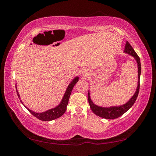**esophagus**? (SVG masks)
<instances>
[{
    "mask_svg": "<svg viewBox=\"0 0 156 156\" xmlns=\"http://www.w3.org/2000/svg\"><path fill=\"white\" fill-rule=\"evenodd\" d=\"M82 74H83V76H84V77H87V76H88V75H89V72L87 70L84 69L83 71V72H82Z\"/></svg>",
    "mask_w": 156,
    "mask_h": 156,
    "instance_id": "esophagus-1",
    "label": "esophagus"
}]
</instances>
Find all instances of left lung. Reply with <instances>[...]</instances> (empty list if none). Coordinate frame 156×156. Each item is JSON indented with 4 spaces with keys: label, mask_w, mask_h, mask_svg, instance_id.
<instances>
[{
    "label": "left lung",
    "mask_w": 156,
    "mask_h": 156,
    "mask_svg": "<svg viewBox=\"0 0 156 156\" xmlns=\"http://www.w3.org/2000/svg\"><path fill=\"white\" fill-rule=\"evenodd\" d=\"M125 52L131 56H133L135 60H136L137 64H138V87H137V89L135 92V94L131 98V99L126 102V104L121 105V106L118 107H99L98 105H95L92 100H91L90 94H89V91L88 92V101L89 105H90V108L95 114L100 116V117L105 118V119H115L120 117L122 115H123L125 112L130 109V108L133 106V104L135 103L136 100L137 99V97L138 96L139 90H140V77L141 73V64H140V60L136 54V51H134L133 47H131L130 43L128 41L126 42L125 47Z\"/></svg>",
    "instance_id": "left-lung-1"
}]
</instances>
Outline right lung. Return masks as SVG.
Returning <instances> with one entry per match:
<instances>
[{
	"mask_svg": "<svg viewBox=\"0 0 156 156\" xmlns=\"http://www.w3.org/2000/svg\"><path fill=\"white\" fill-rule=\"evenodd\" d=\"M78 77H76L72 82H71V83L69 84V86L67 87V90L65 91L64 96H63L60 103L55 108H53L51 109H49L47 110V112H44L43 113H36L34 112H32V111L30 109H27V107L26 108H27L29 112H30L31 114L41 120L51 121L56 119V118H58L60 116H62L64 114L66 110H67V106L68 105L69 99L71 93H72L73 87H74L75 84L77 83V82L78 81ZM16 93L18 98H20V95L18 94L16 89Z\"/></svg>",
	"mask_w": 156,
	"mask_h": 156,
	"instance_id": "1",
	"label": "right lung"
}]
</instances>
